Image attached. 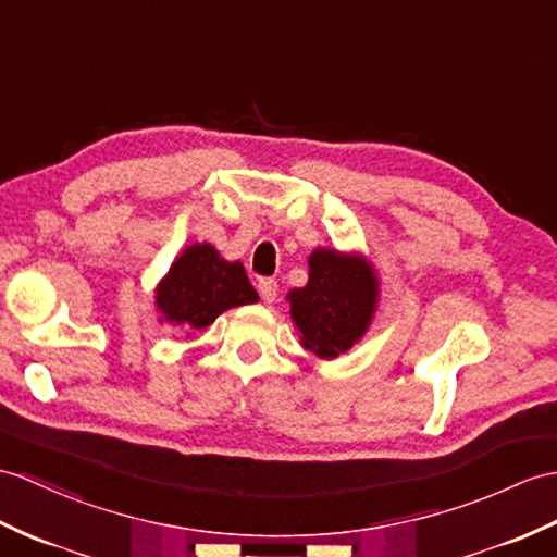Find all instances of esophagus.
<instances>
[{
	"label": "esophagus",
	"mask_w": 557,
	"mask_h": 557,
	"mask_svg": "<svg viewBox=\"0 0 557 557\" xmlns=\"http://www.w3.org/2000/svg\"><path fill=\"white\" fill-rule=\"evenodd\" d=\"M258 294H261V299L265 304H273L275 296H277V282L275 280H261V282H258Z\"/></svg>",
	"instance_id": "1"
}]
</instances>
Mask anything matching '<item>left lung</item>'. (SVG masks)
Listing matches in <instances>:
<instances>
[{
  "label": "left lung",
  "mask_w": 557,
  "mask_h": 557,
  "mask_svg": "<svg viewBox=\"0 0 557 557\" xmlns=\"http://www.w3.org/2000/svg\"><path fill=\"white\" fill-rule=\"evenodd\" d=\"M289 315L306 351L332 360L370 330L380 301V277L360 253L315 249L308 282L287 294Z\"/></svg>",
  "instance_id": "1"
}]
</instances>
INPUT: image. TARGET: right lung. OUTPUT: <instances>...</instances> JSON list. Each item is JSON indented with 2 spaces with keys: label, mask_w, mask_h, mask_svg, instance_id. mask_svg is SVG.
Segmentation results:
<instances>
[{
  "label": "right lung",
  "mask_w": 557,
  "mask_h": 557,
  "mask_svg": "<svg viewBox=\"0 0 557 557\" xmlns=\"http://www.w3.org/2000/svg\"><path fill=\"white\" fill-rule=\"evenodd\" d=\"M159 322L191 332L213 325L225 310L256 304L247 270L239 261H225L209 242H197L180 253L153 292Z\"/></svg>",
  "instance_id": "obj_1"
}]
</instances>
